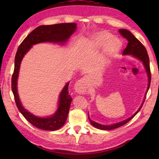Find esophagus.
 <instances>
[{
  "instance_id": "obj_1",
  "label": "esophagus",
  "mask_w": 159,
  "mask_h": 159,
  "mask_svg": "<svg viewBox=\"0 0 159 159\" xmlns=\"http://www.w3.org/2000/svg\"><path fill=\"white\" fill-rule=\"evenodd\" d=\"M74 89L76 90V92L79 94H83L86 92L85 79L84 77L77 80V82L74 85Z\"/></svg>"
}]
</instances>
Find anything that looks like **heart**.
<instances>
[{"label":"heart","mask_w":159,"mask_h":159,"mask_svg":"<svg viewBox=\"0 0 159 159\" xmlns=\"http://www.w3.org/2000/svg\"><path fill=\"white\" fill-rule=\"evenodd\" d=\"M105 46V52L107 55H114L121 48V42L117 38L112 37V35L107 31H102L96 35L90 41V48H98Z\"/></svg>","instance_id":"heart-1"}]
</instances>
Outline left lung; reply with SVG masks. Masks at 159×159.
Segmentation results:
<instances>
[{
    "instance_id": "obj_1",
    "label": "left lung",
    "mask_w": 159,
    "mask_h": 159,
    "mask_svg": "<svg viewBox=\"0 0 159 159\" xmlns=\"http://www.w3.org/2000/svg\"><path fill=\"white\" fill-rule=\"evenodd\" d=\"M118 31H119L120 34L121 35L123 38H125V39H127L128 41L127 47H126L124 49V50H123V55H133L134 57L139 59V60H141L142 62H143L145 69H146L148 77H149V85H148V88H147V91H148L150 86L152 75H151V71H150L149 58V55H148L147 54V51L146 50V48H145L143 44H142L138 39H137L134 36V35L132 34L130 31L126 30V29H120ZM142 105H143V104H142ZM142 105L140 107V108L138 109V111H137L133 116H132L130 118L123 120L122 122L116 123V124H113L111 125H101L99 124V123H98L95 121L91 120L90 119L89 116H88V118H89L90 123L94 126V127H95L98 129H100V130H113V129L119 128L120 126L125 125L128 122L130 121L132 118L138 114L139 110L141 109Z\"/></svg>"
}]
</instances>
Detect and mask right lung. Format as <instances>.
I'll return each mask as SVG.
<instances>
[{
  "label": "right lung",
  "instance_id": "right-lung-1",
  "mask_svg": "<svg viewBox=\"0 0 159 159\" xmlns=\"http://www.w3.org/2000/svg\"><path fill=\"white\" fill-rule=\"evenodd\" d=\"M76 29V23H61L52 25H43L38 26L32 31L19 46L15 59V69L12 76V90L14 95L16 105L19 111L28 121L39 129L54 131L62 127L68 116L70 104L72 100L69 95V83L61 91L59 99V107L57 112L52 116L40 118L26 111L21 104L19 99L17 80L20 70V63L25 54L32 47L39 43L49 41L64 43L71 36Z\"/></svg>",
  "mask_w": 159,
  "mask_h": 159
}]
</instances>
